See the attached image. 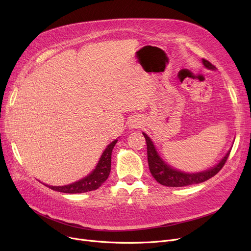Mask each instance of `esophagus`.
<instances>
[{"mask_svg":"<svg viewBox=\"0 0 251 251\" xmlns=\"http://www.w3.org/2000/svg\"><path fill=\"white\" fill-rule=\"evenodd\" d=\"M139 125V122H137V121H132L131 122L130 124H129V127L130 128H134V127H137Z\"/></svg>","mask_w":251,"mask_h":251,"instance_id":"obj_1","label":"esophagus"}]
</instances>
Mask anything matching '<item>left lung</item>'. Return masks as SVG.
Listing matches in <instances>:
<instances>
[{"instance_id":"8db88e82","label":"left lung","mask_w":251,"mask_h":251,"mask_svg":"<svg viewBox=\"0 0 251 251\" xmlns=\"http://www.w3.org/2000/svg\"><path fill=\"white\" fill-rule=\"evenodd\" d=\"M202 64L204 67L209 70H217V68L213 64H210L208 61L202 59ZM144 138L147 140L148 147V162L150 171L152 177L164 186L168 187H183L192 185V184H199L208 180L209 178L214 177L219 171L224 167L227 162L228 156L230 154V151L225 154V156L214 167L209 168L208 170L201 171V172L196 173H186L183 171L177 170L173 167H171L167 164L157 152L152 140L144 132H142Z\"/></svg>"}]
</instances>
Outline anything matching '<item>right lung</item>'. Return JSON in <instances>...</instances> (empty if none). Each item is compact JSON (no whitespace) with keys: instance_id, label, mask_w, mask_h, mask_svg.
I'll return each instance as SVG.
<instances>
[{"instance_id":"right-lung-1","label":"right lung","mask_w":251,"mask_h":251,"mask_svg":"<svg viewBox=\"0 0 251 251\" xmlns=\"http://www.w3.org/2000/svg\"><path fill=\"white\" fill-rule=\"evenodd\" d=\"M118 139L112 141L109 146L105 148V150L101 153V156L100 157L98 165L96 166V169H94V171L84 178L64 186H51L48 185V184H45V185L52 190L63 193H82L98 189L101 184L108 179L110 175L112 151Z\"/></svg>"}]
</instances>
